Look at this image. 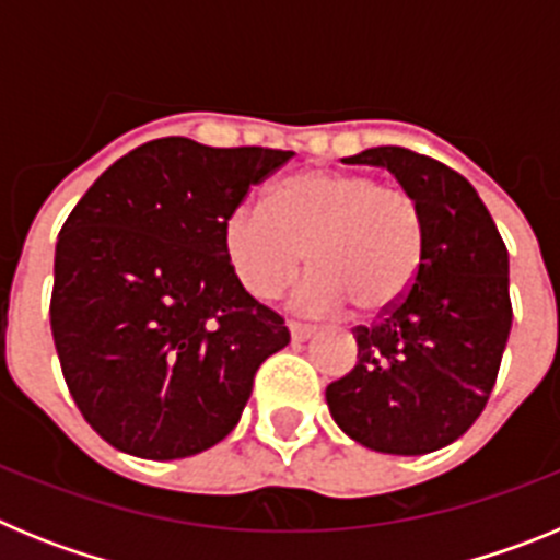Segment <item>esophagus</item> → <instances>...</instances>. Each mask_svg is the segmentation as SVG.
<instances>
[{
  "label": "esophagus",
  "mask_w": 560,
  "mask_h": 560,
  "mask_svg": "<svg viewBox=\"0 0 560 560\" xmlns=\"http://www.w3.org/2000/svg\"><path fill=\"white\" fill-rule=\"evenodd\" d=\"M289 334H291V339H294V341H305V339H311V336L316 334V328H314V325H303V323H294V319H291Z\"/></svg>",
  "instance_id": "1"
}]
</instances>
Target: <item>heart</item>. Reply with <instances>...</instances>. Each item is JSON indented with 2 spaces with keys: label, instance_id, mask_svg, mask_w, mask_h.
<instances>
[{
  "label": "heart",
  "instance_id": "b5f03b06",
  "mask_svg": "<svg viewBox=\"0 0 560 560\" xmlns=\"http://www.w3.org/2000/svg\"><path fill=\"white\" fill-rule=\"evenodd\" d=\"M232 275L257 300L283 294L308 264L296 305L353 303L378 316L407 296L427 255V215L412 192L368 173L308 167L271 187L266 207H232L221 226Z\"/></svg>",
  "mask_w": 560,
  "mask_h": 560
}]
</instances>
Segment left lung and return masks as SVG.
<instances>
[{
    "mask_svg": "<svg viewBox=\"0 0 560 560\" xmlns=\"http://www.w3.org/2000/svg\"><path fill=\"white\" fill-rule=\"evenodd\" d=\"M381 165L427 215L412 289L378 323L353 330L359 361L325 389L345 434L384 454H429L463 438L497 384L511 334L508 246L471 182L409 148L348 156Z\"/></svg>",
    "mask_w": 560,
    "mask_h": 560,
    "instance_id": "8db88e82",
    "label": "left lung"
}]
</instances>
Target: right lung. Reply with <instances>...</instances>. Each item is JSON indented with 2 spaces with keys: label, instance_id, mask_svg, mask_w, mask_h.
<instances>
[{
  "label": "right lung",
  "instance_id": "obj_1",
  "mask_svg": "<svg viewBox=\"0 0 560 560\" xmlns=\"http://www.w3.org/2000/svg\"><path fill=\"white\" fill-rule=\"evenodd\" d=\"M294 156L162 137L83 192L56 244L49 325L86 423L142 459L192 457L237 427L283 316L237 283L221 226Z\"/></svg>",
  "mask_w": 560,
  "mask_h": 560
}]
</instances>
